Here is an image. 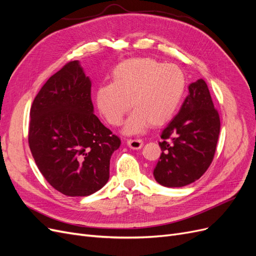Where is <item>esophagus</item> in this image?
<instances>
[{
	"instance_id": "esophagus-1",
	"label": "esophagus",
	"mask_w": 256,
	"mask_h": 256,
	"mask_svg": "<svg viewBox=\"0 0 256 256\" xmlns=\"http://www.w3.org/2000/svg\"><path fill=\"white\" fill-rule=\"evenodd\" d=\"M127 144H128L130 148L140 150V148H142V146H143V141L141 140L140 138H129V140L127 141Z\"/></svg>"
}]
</instances>
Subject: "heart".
Listing matches in <instances>:
<instances>
[{
  "label": "heart",
  "mask_w": 256,
  "mask_h": 256,
  "mask_svg": "<svg viewBox=\"0 0 256 256\" xmlns=\"http://www.w3.org/2000/svg\"><path fill=\"white\" fill-rule=\"evenodd\" d=\"M112 78L113 82L97 88L96 104L112 126L120 125L130 106L134 108L125 124L127 134H136L148 124L160 126L168 122L180 108L187 83L177 65L154 58L122 62L114 68Z\"/></svg>",
  "instance_id": "1"
}]
</instances>
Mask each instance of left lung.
<instances>
[{
    "label": "left lung",
    "mask_w": 256,
    "mask_h": 256,
    "mask_svg": "<svg viewBox=\"0 0 256 256\" xmlns=\"http://www.w3.org/2000/svg\"><path fill=\"white\" fill-rule=\"evenodd\" d=\"M220 134V116L206 82L189 85L180 112L161 132V154L154 176L164 187L198 180L210 166Z\"/></svg>",
    "instance_id": "obj_1"
}]
</instances>
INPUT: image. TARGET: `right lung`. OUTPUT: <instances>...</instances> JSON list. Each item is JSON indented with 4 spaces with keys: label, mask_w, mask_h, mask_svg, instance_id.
Returning <instances> with one entry per match:
<instances>
[{
    "label": "right lung",
    "mask_w": 256,
    "mask_h": 256,
    "mask_svg": "<svg viewBox=\"0 0 256 256\" xmlns=\"http://www.w3.org/2000/svg\"><path fill=\"white\" fill-rule=\"evenodd\" d=\"M92 83L78 60L51 76L30 106L28 145L52 187L68 196H88L110 177V159L120 138L92 113Z\"/></svg>",
    "instance_id": "right-lung-1"
}]
</instances>
